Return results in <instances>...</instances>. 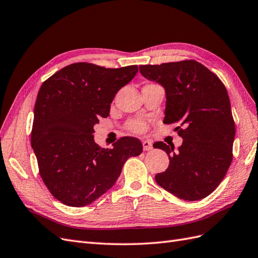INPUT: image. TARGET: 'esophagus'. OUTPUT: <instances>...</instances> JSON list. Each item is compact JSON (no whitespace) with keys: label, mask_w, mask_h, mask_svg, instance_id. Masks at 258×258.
Segmentation results:
<instances>
[{"label":"esophagus","mask_w":258,"mask_h":258,"mask_svg":"<svg viewBox=\"0 0 258 258\" xmlns=\"http://www.w3.org/2000/svg\"><path fill=\"white\" fill-rule=\"evenodd\" d=\"M143 150L144 151H151L153 148V144L151 141H143Z\"/></svg>","instance_id":"esophagus-1"}]
</instances>
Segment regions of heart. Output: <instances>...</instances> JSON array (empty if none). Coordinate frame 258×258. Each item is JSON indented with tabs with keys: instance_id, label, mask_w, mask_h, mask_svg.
I'll list each match as a JSON object with an SVG mask.
<instances>
[{
	"instance_id": "heart-1",
	"label": "heart",
	"mask_w": 258,
	"mask_h": 258,
	"mask_svg": "<svg viewBox=\"0 0 258 258\" xmlns=\"http://www.w3.org/2000/svg\"><path fill=\"white\" fill-rule=\"evenodd\" d=\"M127 128L134 134H144L147 130V124L141 119H132L128 121Z\"/></svg>"
}]
</instances>
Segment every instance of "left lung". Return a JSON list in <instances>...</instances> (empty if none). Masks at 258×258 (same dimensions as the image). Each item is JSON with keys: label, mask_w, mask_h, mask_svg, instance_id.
<instances>
[{"label": "left lung", "mask_w": 258, "mask_h": 258, "mask_svg": "<svg viewBox=\"0 0 258 258\" xmlns=\"http://www.w3.org/2000/svg\"><path fill=\"white\" fill-rule=\"evenodd\" d=\"M147 80L163 86L167 95L163 123H177L183 144L156 142L166 151L169 167L156 174L158 185L174 196L200 200L214 191L232 161L236 135L227 89L218 76L196 60L140 66Z\"/></svg>", "instance_id": "left-lung-1"}]
</instances>
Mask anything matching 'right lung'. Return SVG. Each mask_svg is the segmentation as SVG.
Returning <instances> with one entry per match:
<instances>
[{
    "mask_svg": "<svg viewBox=\"0 0 258 258\" xmlns=\"http://www.w3.org/2000/svg\"><path fill=\"white\" fill-rule=\"evenodd\" d=\"M138 73L76 62L46 80L37 93L31 145L38 172L52 196L69 207H85L115 184L123 163L143 151L140 140L123 137L112 148L93 141V126L110 114L118 90Z\"/></svg>",
    "mask_w": 258,
    "mask_h": 258,
    "instance_id": "obj_1",
    "label": "right lung"
}]
</instances>
